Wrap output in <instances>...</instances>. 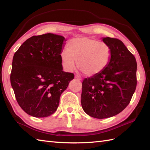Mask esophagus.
Returning <instances> with one entry per match:
<instances>
[{"mask_svg":"<svg viewBox=\"0 0 150 150\" xmlns=\"http://www.w3.org/2000/svg\"><path fill=\"white\" fill-rule=\"evenodd\" d=\"M74 78H75V79H78V80H79V81L82 80V78H81V77L79 76L78 75H76V76H74Z\"/></svg>","mask_w":150,"mask_h":150,"instance_id":"34e87169","label":"esophagus"}]
</instances>
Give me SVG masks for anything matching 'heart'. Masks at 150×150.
<instances>
[{"mask_svg":"<svg viewBox=\"0 0 150 150\" xmlns=\"http://www.w3.org/2000/svg\"><path fill=\"white\" fill-rule=\"evenodd\" d=\"M67 47L60 57L68 71H73L78 62L79 69L86 76H96L106 69L111 59L110 47L93 38H75L69 40Z\"/></svg>","mask_w":150,"mask_h":150,"instance_id":"obj_1","label":"heart"}]
</instances>
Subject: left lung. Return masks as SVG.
<instances>
[{
    "label": "left lung",
    "instance_id": "left-lung-1",
    "mask_svg": "<svg viewBox=\"0 0 150 150\" xmlns=\"http://www.w3.org/2000/svg\"><path fill=\"white\" fill-rule=\"evenodd\" d=\"M111 48L108 66L100 74L83 82L81 105L89 116L98 119L119 114L128 105L137 87V64L121 40L102 38Z\"/></svg>",
    "mask_w": 150,
    "mask_h": 150
}]
</instances>
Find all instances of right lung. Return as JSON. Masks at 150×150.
Listing matches in <instances>:
<instances>
[{
  "instance_id": "add662e5",
  "label": "right lung",
  "mask_w": 150,
  "mask_h": 150,
  "mask_svg": "<svg viewBox=\"0 0 150 150\" xmlns=\"http://www.w3.org/2000/svg\"><path fill=\"white\" fill-rule=\"evenodd\" d=\"M66 40L47 33L27 39L13 57L11 83L16 100L27 114L45 117L54 114L61 94L74 79L63 71L60 54Z\"/></svg>"
}]
</instances>
